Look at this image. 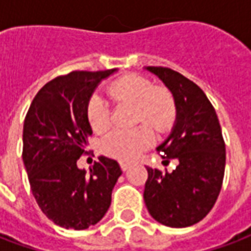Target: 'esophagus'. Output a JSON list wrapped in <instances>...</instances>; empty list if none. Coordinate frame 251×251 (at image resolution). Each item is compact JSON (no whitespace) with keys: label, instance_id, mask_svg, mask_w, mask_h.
Masks as SVG:
<instances>
[{"label":"esophagus","instance_id":"1","mask_svg":"<svg viewBox=\"0 0 251 251\" xmlns=\"http://www.w3.org/2000/svg\"><path fill=\"white\" fill-rule=\"evenodd\" d=\"M120 165H121V169H122V171H126V169H127V168H130L131 163H126V161H121Z\"/></svg>","mask_w":251,"mask_h":251}]
</instances>
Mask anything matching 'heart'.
<instances>
[{
    "instance_id": "obj_1",
    "label": "heart",
    "mask_w": 251,
    "mask_h": 251,
    "mask_svg": "<svg viewBox=\"0 0 251 251\" xmlns=\"http://www.w3.org/2000/svg\"><path fill=\"white\" fill-rule=\"evenodd\" d=\"M109 94L115 102L137 106V122H147L154 130L165 131L175 118V100L167 88L156 87L153 80L142 75H125L109 86ZM87 118L95 133H103L110 127L111 117L107 102L98 95L88 100ZM153 131L148 125L131 130H115L104 137L100 151L121 161L136 160L152 145Z\"/></svg>"
}]
</instances>
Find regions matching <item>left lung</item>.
I'll list each match as a JSON object with an SVG mask.
<instances>
[{
  "label": "left lung",
  "instance_id": "8db88e82",
  "mask_svg": "<svg viewBox=\"0 0 251 251\" xmlns=\"http://www.w3.org/2000/svg\"><path fill=\"white\" fill-rule=\"evenodd\" d=\"M172 93L176 121L168 138L156 148L172 172L148 167L144 200L149 214L168 227H188L200 222L221 192L226 145L214 106L203 90L188 77L167 67H147Z\"/></svg>",
  "mask_w": 251,
  "mask_h": 251
}]
</instances>
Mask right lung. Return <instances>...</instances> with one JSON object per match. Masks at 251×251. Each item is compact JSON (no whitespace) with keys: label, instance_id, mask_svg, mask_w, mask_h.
I'll return each mask as SVG.
<instances>
[{"label":"right lung","instance_id":"add662e5","mask_svg":"<svg viewBox=\"0 0 251 251\" xmlns=\"http://www.w3.org/2000/svg\"><path fill=\"white\" fill-rule=\"evenodd\" d=\"M115 71H72L52 79L36 94L25 117L23 160L32 194L47 218L63 228L97 225L122 174L120 164L104 156L88 174L76 165L93 134L88 100Z\"/></svg>","mask_w":251,"mask_h":251}]
</instances>
